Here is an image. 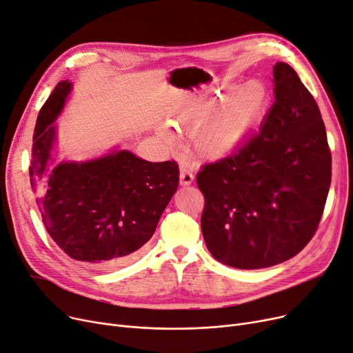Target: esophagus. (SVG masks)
I'll return each mask as SVG.
<instances>
[{
  "label": "esophagus",
  "instance_id": "34e87169",
  "mask_svg": "<svg viewBox=\"0 0 353 353\" xmlns=\"http://www.w3.org/2000/svg\"><path fill=\"white\" fill-rule=\"evenodd\" d=\"M193 180H194L193 173L189 172L188 168L181 167V168H180V185H181V186H189V185H192Z\"/></svg>",
  "mask_w": 353,
  "mask_h": 353
}]
</instances>
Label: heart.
Wrapping results in <instances>:
<instances>
[{
  "label": "heart",
  "mask_w": 353,
  "mask_h": 353,
  "mask_svg": "<svg viewBox=\"0 0 353 353\" xmlns=\"http://www.w3.org/2000/svg\"><path fill=\"white\" fill-rule=\"evenodd\" d=\"M270 106L268 88L259 81L243 86H225L219 94L196 102L183 111L176 127L193 134L196 151L205 159H219L236 150L263 121ZM159 135L170 141V132Z\"/></svg>",
  "instance_id": "obj_1"
}]
</instances>
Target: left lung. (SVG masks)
Here are the masks:
<instances>
[{"label": "left lung", "mask_w": 353, "mask_h": 353, "mask_svg": "<svg viewBox=\"0 0 353 353\" xmlns=\"http://www.w3.org/2000/svg\"><path fill=\"white\" fill-rule=\"evenodd\" d=\"M275 101L232 156L205 164L202 234L219 263L258 270L297 255L326 205L332 156L319 106L296 70L274 66Z\"/></svg>", "instance_id": "1"}]
</instances>
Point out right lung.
Listing matches in <instances>:
<instances>
[{"instance_id":"right-lung-1","label":"right lung","mask_w":353,"mask_h":353,"mask_svg":"<svg viewBox=\"0 0 353 353\" xmlns=\"http://www.w3.org/2000/svg\"><path fill=\"white\" fill-rule=\"evenodd\" d=\"M72 82L56 85L37 117L30 183L46 231L57 247L85 265H124L154 234L179 186L176 161L151 163L127 150L88 161L53 163V122Z\"/></svg>"}]
</instances>
